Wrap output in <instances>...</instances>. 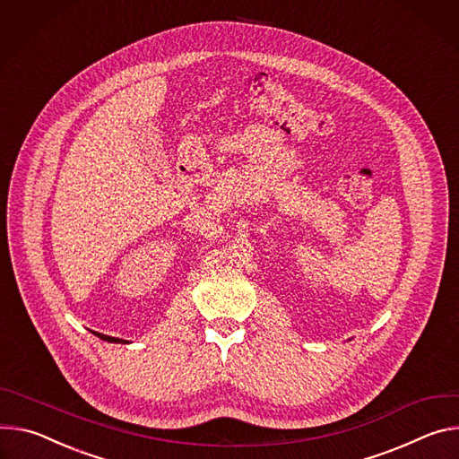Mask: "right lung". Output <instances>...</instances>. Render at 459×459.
<instances>
[{
	"mask_svg": "<svg viewBox=\"0 0 459 459\" xmlns=\"http://www.w3.org/2000/svg\"><path fill=\"white\" fill-rule=\"evenodd\" d=\"M96 333V332H94ZM100 339H104V341H109V342H127V341H124V339H117V337H109V335H104V333H96Z\"/></svg>",
	"mask_w": 459,
	"mask_h": 459,
	"instance_id": "obj_1",
	"label": "right lung"
}]
</instances>
